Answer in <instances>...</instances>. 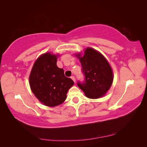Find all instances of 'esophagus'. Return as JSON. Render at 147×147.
<instances>
[{
	"instance_id": "esophagus-1",
	"label": "esophagus",
	"mask_w": 147,
	"mask_h": 147,
	"mask_svg": "<svg viewBox=\"0 0 147 147\" xmlns=\"http://www.w3.org/2000/svg\"><path fill=\"white\" fill-rule=\"evenodd\" d=\"M71 78L72 79V80L75 83V82H76V80H75V77L74 76H72L71 77Z\"/></svg>"
}]
</instances>
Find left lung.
Segmentation results:
<instances>
[{"label":"left lung","mask_w":147,"mask_h":147,"mask_svg":"<svg viewBox=\"0 0 147 147\" xmlns=\"http://www.w3.org/2000/svg\"><path fill=\"white\" fill-rule=\"evenodd\" d=\"M82 65L84 81H78V86L90 99L104 96L112 85L113 77L112 68L100 53L88 48L83 57L77 55Z\"/></svg>","instance_id":"obj_1"}]
</instances>
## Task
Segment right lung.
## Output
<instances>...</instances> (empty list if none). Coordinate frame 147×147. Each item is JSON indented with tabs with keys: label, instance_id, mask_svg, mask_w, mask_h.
Wrapping results in <instances>:
<instances>
[{
	"label": "right lung",
	"instance_id": "1",
	"mask_svg": "<svg viewBox=\"0 0 147 147\" xmlns=\"http://www.w3.org/2000/svg\"><path fill=\"white\" fill-rule=\"evenodd\" d=\"M57 57L50 53L40 56L35 61L29 76L32 92L42 103L48 107L61 104L74 82L65 76L64 70L56 65Z\"/></svg>",
	"mask_w": 147,
	"mask_h": 147
}]
</instances>
